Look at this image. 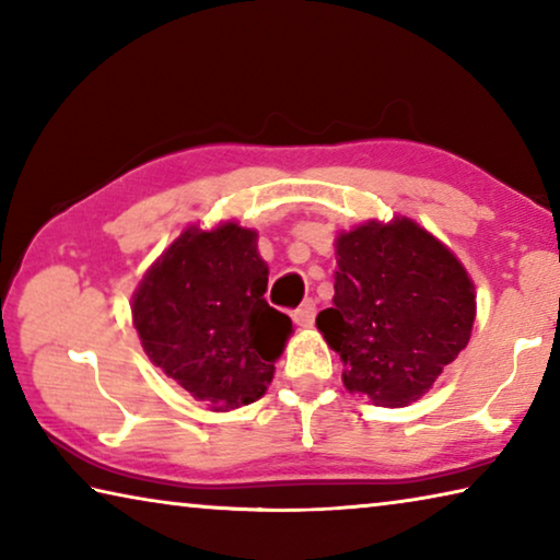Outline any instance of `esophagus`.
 I'll list each match as a JSON object with an SVG mask.
<instances>
[{"label": "esophagus", "mask_w": 560, "mask_h": 560, "mask_svg": "<svg viewBox=\"0 0 560 560\" xmlns=\"http://www.w3.org/2000/svg\"><path fill=\"white\" fill-rule=\"evenodd\" d=\"M314 318H316V303L311 299L303 301L301 306L293 311V320H296V326H303V328L314 326Z\"/></svg>", "instance_id": "esophagus-1"}]
</instances>
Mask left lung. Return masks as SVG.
I'll return each mask as SVG.
<instances>
[{
    "label": "left lung",
    "mask_w": 560,
    "mask_h": 560,
    "mask_svg": "<svg viewBox=\"0 0 560 560\" xmlns=\"http://www.w3.org/2000/svg\"><path fill=\"white\" fill-rule=\"evenodd\" d=\"M334 308L316 326L343 360V385L377 407L430 390L467 348L477 291L447 244L410 217L336 236Z\"/></svg>",
    "instance_id": "obj_1"
}]
</instances>
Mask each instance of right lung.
Segmentation results:
<instances>
[{
  "instance_id": "add662e5",
  "label": "right lung",
  "mask_w": 560,
  "mask_h": 560,
  "mask_svg": "<svg viewBox=\"0 0 560 560\" xmlns=\"http://www.w3.org/2000/svg\"><path fill=\"white\" fill-rule=\"evenodd\" d=\"M257 236L236 222L187 226L132 293V326L145 355L212 412L267 393L293 330L264 299L269 267Z\"/></svg>"
}]
</instances>
